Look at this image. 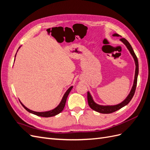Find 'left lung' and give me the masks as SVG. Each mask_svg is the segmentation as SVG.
<instances>
[{"label": "left lung", "instance_id": "left-lung-1", "mask_svg": "<svg viewBox=\"0 0 150 150\" xmlns=\"http://www.w3.org/2000/svg\"><path fill=\"white\" fill-rule=\"evenodd\" d=\"M112 36H116V37H121V35L117 34L116 33H115L112 34ZM121 42L123 43L126 48L128 49V51H129L131 55L134 59V63H135V73H134V78L133 81V84L132 86V88H131L129 94L128 96L126 98L124 101H122L121 103L117 104L116 105H100V104H97L96 102L94 101L93 98L91 96V94L89 93V91H88V104L89 107L93 110L95 111H97L98 112L103 113V114H110V113H112L113 112H115L117 110H120L121 108L126 106L130 101L131 99L133 98L134 94L136 90V88H137V79H138V72H139V66H138V58L136 56V54L133 51V49L131 47L129 42L125 38H121L120 39Z\"/></svg>", "mask_w": 150, "mask_h": 150}]
</instances>
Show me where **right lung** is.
Here are the masks:
<instances>
[{
  "label": "right lung",
  "instance_id": "obj_1",
  "mask_svg": "<svg viewBox=\"0 0 150 150\" xmlns=\"http://www.w3.org/2000/svg\"><path fill=\"white\" fill-rule=\"evenodd\" d=\"M20 47H19V49H20ZM19 49L17 50V51H19ZM16 54H17V53H16ZM16 56H15V57L16 56ZM14 61H15V59H14ZM72 88H73V86H71V87H69V88H68V89L66 91V93H64V96H63L61 102L59 103V104L55 108H54L53 110H49V111H47L38 112V111H33V110H29V108L25 107L24 105V104L21 102V101H20V103L22 104V106L24 108L25 110H26L27 111H28V112H29L30 113H32V114L38 116L45 117H49L54 116H56V115H57L58 114H59V113L63 110V109H64V108L65 106L67 98L68 96V95H69V93L71 92V91L72 89Z\"/></svg>",
  "mask_w": 150,
  "mask_h": 150
}]
</instances>
